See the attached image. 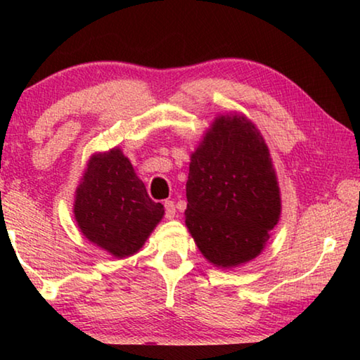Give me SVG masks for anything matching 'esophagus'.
Returning <instances> with one entry per match:
<instances>
[{"instance_id":"esophagus-1","label":"esophagus","mask_w":360,"mask_h":360,"mask_svg":"<svg viewBox=\"0 0 360 360\" xmlns=\"http://www.w3.org/2000/svg\"><path fill=\"white\" fill-rule=\"evenodd\" d=\"M165 214L168 219H173L174 214H176V206H174V202H172V200H167L165 203Z\"/></svg>"}]
</instances>
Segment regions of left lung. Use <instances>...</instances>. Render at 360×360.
<instances>
[{
    "mask_svg": "<svg viewBox=\"0 0 360 360\" xmlns=\"http://www.w3.org/2000/svg\"><path fill=\"white\" fill-rule=\"evenodd\" d=\"M186 225L203 257L235 268L264 251L281 217L278 176L245 114H219L191 154Z\"/></svg>",
    "mask_w": 360,
    "mask_h": 360,
    "instance_id": "obj_1",
    "label": "left lung"
}]
</instances>
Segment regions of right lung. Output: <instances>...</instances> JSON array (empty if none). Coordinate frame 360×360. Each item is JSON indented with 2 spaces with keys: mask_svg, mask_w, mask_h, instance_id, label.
<instances>
[{
  "mask_svg": "<svg viewBox=\"0 0 360 360\" xmlns=\"http://www.w3.org/2000/svg\"><path fill=\"white\" fill-rule=\"evenodd\" d=\"M75 219L81 233L115 259L141 251L165 210L146 192L119 148L95 152L76 188Z\"/></svg>",
  "mask_w": 360,
  "mask_h": 360,
  "instance_id": "obj_1",
  "label": "right lung"
}]
</instances>
